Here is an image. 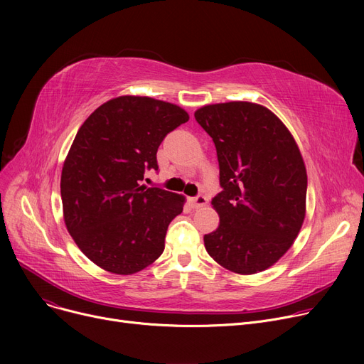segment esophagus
Returning <instances> with one entry per match:
<instances>
[{"label": "esophagus", "mask_w": 364, "mask_h": 364, "mask_svg": "<svg viewBox=\"0 0 364 364\" xmlns=\"http://www.w3.org/2000/svg\"><path fill=\"white\" fill-rule=\"evenodd\" d=\"M190 202H192V206L193 208H202L208 203V199L205 196H196L193 199H190Z\"/></svg>", "instance_id": "1"}]
</instances>
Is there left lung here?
<instances>
[{"instance_id": "obj_1", "label": "left lung", "mask_w": 364, "mask_h": 364, "mask_svg": "<svg viewBox=\"0 0 364 364\" xmlns=\"http://www.w3.org/2000/svg\"><path fill=\"white\" fill-rule=\"evenodd\" d=\"M213 137L223 192L220 215L205 235L206 252L224 269L255 274L274 265L294 245L307 199V169L286 125L262 105L228 102L195 112Z\"/></svg>"}]
</instances>
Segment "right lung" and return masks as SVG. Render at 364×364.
I'll return each instance as SVG.
<instances>
[{
    "instance_id": "1",
    "label": "right lung",
    "mask_w": 364,
    "mask_h": 364,
    "mask_svg": "<svg viewBox=\"0 0 364 364\" xmlns=\"http://www.w3.org/2000/svg\"><path fill=\"white\" fill-rule=\"evenodd\" d=\"M188 121L174 103L119 95L95 109L75 136L60 193L69 235L82 254L113 274L139 273L164 252L169 223L186 198L140 181L158 169L168 132Z\"/></svg>"
}]
</instances>
